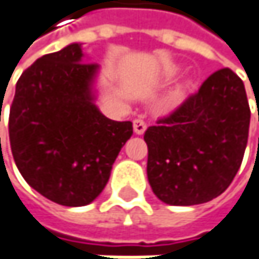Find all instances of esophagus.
<instances>
[{"mask_svg":"<svg viewBox=\"0 0 259 259\" xmlns=\"http://www.w3.org/2000/svg\"><path fill=\"white\" fill-rule=\"evenodd\" d=\"M133 128H134V133L136 134H143L145 131H146V123H145V120H142V119H136L134 122H133Z\"/></svg>","mask_w":259,"mask_h":259,"instance_id":"obj_1","label":"esophagus"}]
</instances>
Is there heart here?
I'll return each mask as SVG.
<instances>
[{
  "label": "heart",
  "instance_id": "b5f03b06",
  "mask_svg": "<svg viewBox=\"0 0 259 259\" xmlns=\"http://www.w3.org/2000/svg\"><path fill=\"white\" fill-rule=\"evenodd\" d=\"M180 98H181V92H177V93H175V95L172 96V99H170V101H172V102H177V101H178Z\"/></svg>",
  "mask_w": 259,
  "mask_h": 259
}]
</instances>
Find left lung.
Returning <instances> with one entry per match:
<instances>
[{"instance_id": "1", "label": "left lung", "mask_w": 259, "mask_h": 259, "mask_svg": "<svg viewBox=\"0 0 259 259\" xmlns=\"http://www.w3.org/2000/svg\"><path fill=\"white\" fill-rule=\"evenodd\" d=\"M244 84L229 67L211 73L175 111L145 133L148 181L169 205H197L222 194L237 175L249 137Z\"/></svg>"}]
</instances>
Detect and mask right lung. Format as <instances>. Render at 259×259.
<instances>
[{"label":"right lung","mask_w":259,"mask_h":259,"mask_svg":"<svg viewBox=\"0 0 259 259\" xmlns=\"http://www.w3.org/2000/svg\"><path fill=\"white\" fill-rule=\"evenodd\" d=\"M81 44L47 54L16 82L9 116L15 163L24 180L47 199L82 206L108 183L133 123L105 117L95 105L99 66L84 63Z\"/></svg>","instance_id":"add662e5"}]
</instances>
